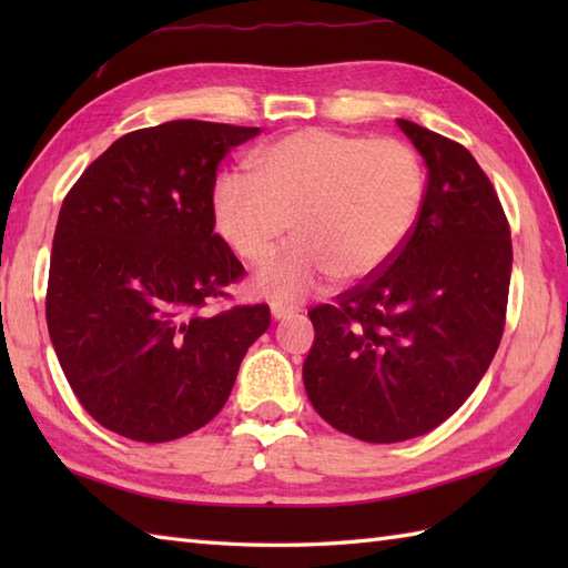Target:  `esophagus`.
<instances>
[{"label": "esophagus", "mask_w": 568, "mask_h": 568, "mask_svg": "<svg viewBox=\"0 0 568 568\" xmlns=\"http://www.w3.org/2000/svg\"><path fill=\"white\" fill-rule=\"evenodd\" d=\"M271 312H273V317H275V320H283V317H291V315H295L297 307H293V305H285V303H277V300H273V303H271Z\"/></svg>", "instance_id": "1"}]
</instances>
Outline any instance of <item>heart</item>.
I'll return each instance as SVG.
<instances>
[{"instance_id":"1","label":"heart","mask_w":568,"mask_h":568,"mask_svg":"<svg viewBox=\"0 0 568 568\" xmlns=\"http://www.w3.org/2000/svg\"><path fill=\"white\" fill-rule=\"evenodd\" d=\"M251 176L214 187V226L241 261L263 265L293 232L297 244L258 275V287L293 300L334 273L356 283L385 268L413 234L425 171L405 141L300 129L258 149Z\"/></svg>"}]
</instances>
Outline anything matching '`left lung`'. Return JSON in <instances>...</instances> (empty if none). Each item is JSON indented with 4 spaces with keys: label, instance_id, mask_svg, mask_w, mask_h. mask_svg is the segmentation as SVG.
Segmentation results:
<instances>
[{
    "label": "left lung",
    "instance_id": "left-lung-1",
    "mask_svg": "<svg viewBox=\"0 0 568 568\" xmlns=\"http://www.w3.org/2000/svg\"><path fill=\"white\" fill-rule=\"evenodd\" d=\"M427 163L413 234L376 275L310 310L305 390L334 429L371 444L454 415L498 352L513 241L498 192L462 143L397 119Z\"/></svg>",
    "mask_w": 568,
    "mask_h": 568
}]
</instances>
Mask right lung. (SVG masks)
Masks as SVG:
<instances>
[{
	"label": "right lung",
	"mask_w": 568,
	"mask_h": 568,
	"mask_svg": "<svg viewBox=\"0 0 568 568\" xmlns=\"http://www.w3.org/2000/svg\"><path fill=\"white\" fill-rule=\"evenodd\" d=\"M258 131L197 119L136 129L84 168L60 207L48 334L82 407L126 439L207 425L268 329V305H222L244 265L212 212L216 168Z\"/></svg>",
	"instance_id": "1"
}]
</instances>
